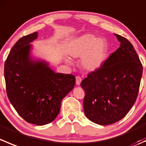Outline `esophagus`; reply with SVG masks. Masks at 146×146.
<instances>
[{"label": "esophagus", "mask_w": 146, "mask_h": 146, "mask_svg": "<svg viewBox=\"0 0 146 146\" xmlns=\"http://www.w3.org/2000/svg\"><path fill=\"white\" fill-rule=\"evenodd\" d=\"M76 85H80V83H81L82 82V78L80 77V76H77V77L76 78Z\"/></svg>", "instance_id": "obj_1"}]
</instances>
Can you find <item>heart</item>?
<instances>
[{"instance_id":"b5f03b06","label":"heart","mask_w":146,"mask_h":146,"mask_svg":"<svg viewBox=\"0 0 146 146\" xmlns=\"http://www.w3.org/2000/svg\"><path fill=\"white\" fill-rule=\"evenodd\" d=\"M68 54L73 58L81 57L80 64L85 70L94 71L104 62L107 54V45L104 39L92 35H84L76 39L68 48ZM67 64L71 62L65 58Z\"/></svg>"}]
</instances>
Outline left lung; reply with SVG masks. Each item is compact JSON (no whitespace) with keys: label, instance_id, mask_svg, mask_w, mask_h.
Segmentation results:
<instances>
[{"label":"left lung","instance_id":"1","mask_svg":"<svg viewBox=\"0 0 146 146\" xmlns=\"http://www.w3.org/2000/svg\"><path fill=\"white\" fill-rule=\"evenodd\" d=\"M114 35L119 48L81 82L85 116L100 125L112 124L126 115L136 100L142 77L143 66L133 45Z\"/></svg>","mask_w":146,"mask_h":146}]
</instances>
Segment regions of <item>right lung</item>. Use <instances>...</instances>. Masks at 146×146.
<instances>
[{"mask_svg": "<svg viewBox=\"0 0 146 146\" xmlns=\"http://www.w3.org/2000/svg\"><path fill=\"white\" fill-rule=\"evenodd\" d=\"M38 32L20 38L12 48L4 67L8 99L28 123L42 126L59 114L61 101L73 89V75L55 73L44 60L35 58L31 44Z\"/></svg>", "mask_w": 146, "mask_h": 146, "instance_id": "right-lung-1", "label": "right lung"}]
</instances>
